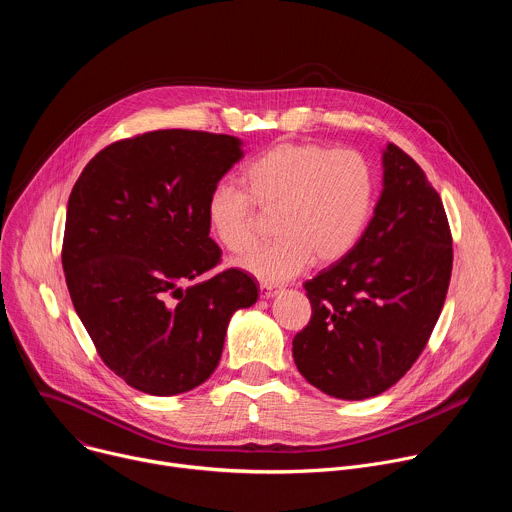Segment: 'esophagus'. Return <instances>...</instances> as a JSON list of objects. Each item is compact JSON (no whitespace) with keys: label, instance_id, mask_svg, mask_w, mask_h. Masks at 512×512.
<instances>
[{"label":"esophagus","instance_id":"obj_1","mask_svg":"<svg viewBox=\"0 0 512 512\" xmlns=\"http://www.w3.org/2000/svg\"><path fill=\"white\" fill-rule=\"evenodd\" d=\"M275 291H277V285H271V283H261V285H259L261 298H273Z\"/></svg>","mask_w":512,"mask_h":512}]
</instances>
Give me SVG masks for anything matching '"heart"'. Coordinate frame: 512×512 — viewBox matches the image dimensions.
Returning a JSON list of instances; mask_svg holds the SVG:
<instances>
[{
  "mask_svg": "<svg viewBox=\"0 0 512 512\" xmlns=\"http://www.w3.org/2000/svg\"><path fill=\"white\" fill-rule=\"evenodd\" d=\"M241 186L212 188L208 231L227 251L245 253L259 237L255 210L273 212L277 239L237 263L263 281H283L312 259L332 263L354 247L373 206L375 172L356 150L285 141L243 168Z\"/></svg>",
  "mask_w": 512,
  "mask_h": 512,
  "instance_id": "heart-1",
  "label": "heart"
}]
</instances>
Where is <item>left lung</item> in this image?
Here are the masks:
<instances>
[{
    "label": "left lung",
    "mask_w": 512,
    "mask_h": 512,
    "mask_svg": "<svg viewBox=\"0 0 512 512\" xmlns=\"http://www.w3.org/2000/svg\"><path fill=\"white\" fill-rule=\"evenodd\" d=\"M383 166L369 227L304 285L312 318L294 338V360L310 385L336 399L393 387L423 352L450 287L454 249L440 194L395 143Z\"/></svg>",
    "instance_id": "left-lung-1"
}]
</instances>
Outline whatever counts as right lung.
<instances>
[{
	"instance_id": "obj_1",
	"label": "right lung",
	"mask_w": 512,
	"mask_h": 512,
	"mask_svg": "<svg viewBox=\"0 0 512 512\" xmlns=\"http://www.w3.org/2000/svg\"><path fill=\"white\" fill-rule=\"evenodd\" d=\"M243 158L233 135L158 129L113 141L72 186L62 239L66 287L101 360L158 397L202 385L221 360L233 312L257 283L221 263L206 200Z\"/></svg>"
}]
</instances>
